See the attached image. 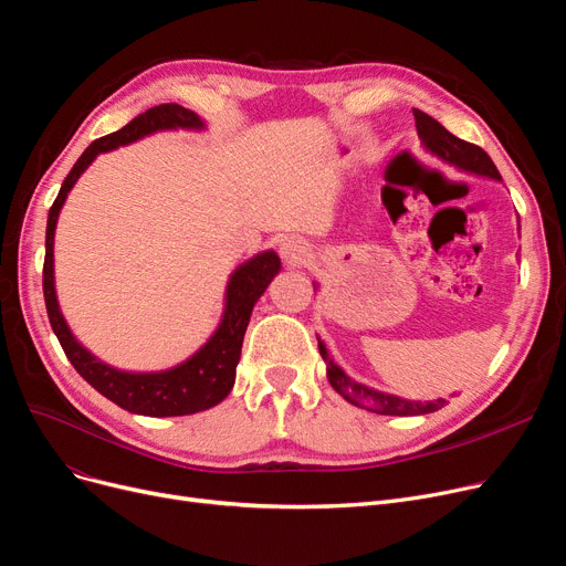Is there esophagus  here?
Listing matches in <instances>:
<instances>
[{
  "mask_svg": "<svg viewBox=\"0 0 566 566\" xmlns=\"http://www.w3.org/2000/svg\"><path fill=\"white\" fill-rule=\"evenodd\" d=\"M280 254H282V259H284L289 265H301V263H305V261L310 259L312 250H310V245L303 241V238L291 235V238H284V241H282Z\"/></svg>",
  "mask_w": 566,
  "mask_h": 566,
  "instance_id": "esophagus-1",
  "label": "esophagus"
}]
</instances>
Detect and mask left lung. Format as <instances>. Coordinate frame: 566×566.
<instances>
[{"label": "left lung", "mask_w": 566, "mask_h": 566, "mask_svg": "<svg viewBox=\"0 0 566 566\" xmlns=\"http://www.w3.org/2000/svg\"><path fill=\"white\" fill-rule=\"evenodd\" d=\"M412 114H415V126H418V135L431 154H436L444 163L457 165L459 169L489 176V178L500 181V171L484 148L454 137L448 128L440 126L433 116H429L420 109H412ZM318 350H321V358L325 363V371H328L331 385L353 406L367 408L378 415H422V412H433L448 403L444 399L422 403V401H410V399H401L395 395L371 390V388H367V385L355 382L350 376H346L344 369L339 365H335V360L328 355V348H325V344L321 339H318Z\"/></svg>", "instance_id": "8db88e82"}]
</instances>
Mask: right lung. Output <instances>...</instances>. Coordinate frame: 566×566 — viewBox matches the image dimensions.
I'll list each match as a JSON object with an SVG mask.
<instances>
[{
    "label": "right lung",
    "instance_id": "add662e5",
    "mask_svg": "<svg viewBox=\"0 0 566 566\" xmlns=\"http://www.w3.org/2000/svg\"><path fill=\"white\" fill-rule=\"evenodd\" d=\"M169 128H203L201 118L192 112L176 103L156 105L146 109L144 114L135 116L130 124L112 135H105L86 146V151L77 158L69 176L64 178L62 190H59L50 213H48V229H45V261H43V295L52 331L62 344L66 358L75 367V371L98 390L103 397L122 406L135 415H148V418H176V415H192L206 408L218 406L233 388L235 380V365L241 360L243 337L248 331V323L252 316L254 303L261 298V293L271 284V280L280 273V256L268 250L243 265H238L229 277L227 284V303L224 314L218 325L213 337L208 339L192 358L171 367L167 371L154 374H130L118 371L105 363H101L96 355L88 353L69 331V325L59 312L56 293H54V227L59 211L80 178V174L94 163L98 154L112 151L116 146L130 144L144 135H151L156 130Z\"/></svg>",
    "mask_w": 566,
    "mask_h": 566
}]
</instances>
